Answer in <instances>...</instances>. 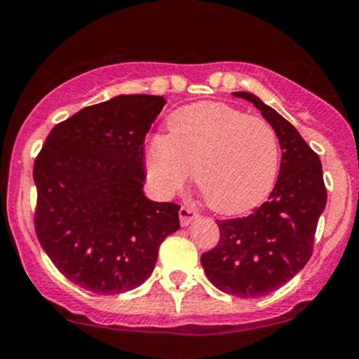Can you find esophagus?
<instances>
[{"label": "esophagus", "instance_id": "34e87169", "mask_svg": "<svg viewBox=\"0 0 359 359\" xmlns=\"http://www.w3.org/2000/svg\"><path fill=\"white\" fill-rule=\"evenodd\" d=\"M179 218H180V224H182V226H187L189 223H192L196 218H199V215L198 211H194L192 208L182 206L179 211Z\"/></svg>", "mask_w": 359, "mask_h": 359}]
</instances>
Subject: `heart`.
<instances>
[{"label": "heart", "mask_w": 359, "mask_h": 359, "mask_svg": "<svg viewBox=\"0 0 359 359\" xmlns=\"http://www.w3.org/2000/svg\"><path fill=\"white\" fill-rule=\"evenodd\" d=\"M168 135L144 144L148 177L163 194L180 191L194 170L211 210L240 215L259 206L278 179L279 140L261 117L219 102L187 105L168 117Z\"/></svg>", "instance_id": "b5f03b06"}]
</instances>
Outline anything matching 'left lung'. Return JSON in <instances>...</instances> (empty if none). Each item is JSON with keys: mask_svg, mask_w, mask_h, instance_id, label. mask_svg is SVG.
Listing matches in <instances>:
<instances>
[{"mask_svg": "<svg viewBox=\"0 0 359 359\" xmlns=\"http://www.w3.org/2000/svg\"><path fill=\"white\" fill-rule=\"evenodd\" d=\"M233 95L252 102L273 126L283 151L281 167L266 203L249 216L216 222L219 242L201 255V264L218 290L259 298L281 288L309 262L327 191L320 158L293 124L254 93Z\"/></svg>", "mask_w": 359, "mask_h": 359, "instance_id": "1", "label": "left lung"}]
</instances>
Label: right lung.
<instances>
[{"mask_svg":"<svg viewBox=\"0 0 359 359\" xmlns=\"http://www.w3.org/2000/svg\"><path fill=\"white\" fill-rule=\"evenodd\" d=\"M167 104L119 95L59 122L35 158V233L54 266L97 294L149 278L160 243L180 228L179 204L143 192L144 136Z\"/></svg>","mask_w":359,"mask_h":359,"instance_id":"add662e5","label":"right lung"}]
</instances>
